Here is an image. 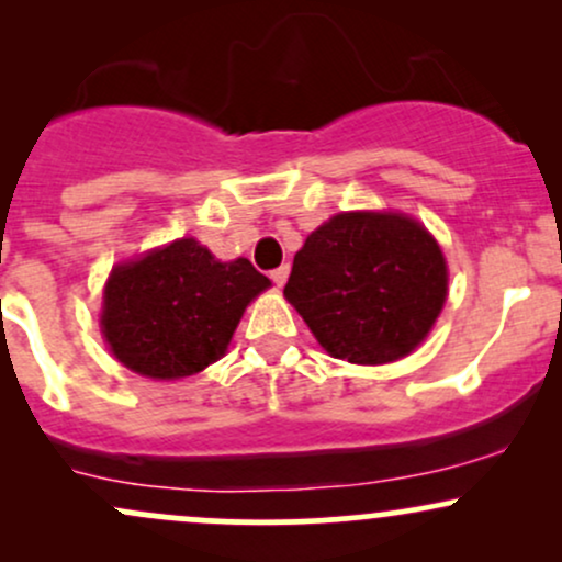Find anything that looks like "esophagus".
<instances>
[{
  "instance_id": "obj_1",
  "label": "esophagus",
  "mask_w": 562,
  "mask_h": 562,
  "mask_svg": "<svg viewBox=\"0 0 562 562\" xmlns=\"http://www.w3.org/2000/svg\"><path fill=\"white\" fill-rule=\"evenodd\" d=\"M288 274H290V269L288 267H280V269H274V272L269 274V277H272V282H274L277 288H282L288 282Z\"/></svg>"
}]
</instances>
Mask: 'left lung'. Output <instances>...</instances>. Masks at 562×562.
<instances>
[{"mask_svg":"<svg viewBox=\"0 0 562 562\" xmlns=\"http://www.w3.org/2000/svg\"><path fill=\"white\" fill-rule=\"evenodd\" d=\"M449 295L441 245L391 209L340 211L295 254L285 299L317 344L348 364H391L434 330Z\"/></svg>","mask_w":562,"mask_h":562,"instance_id":"obj_1","label":"left lung"}]
</instances>
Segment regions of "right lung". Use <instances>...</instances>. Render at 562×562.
I'll return each mask as SVG.
<instances>
[{
    "instance_id": "right-lung-1",
    "label": "right lung",
    "mask_w": 562,
    "mask_h": 562,
    "mask_svg": "<svg viewBox=\"0 0 562 562\" xmlns=\"http://www.w3.org/2000/svg\"><path fill=\"white\" fill-rule=\"evenodd\" d=\"M269 277L222 261L195 237L119 261L102 288L100 333L115 362L150 380L198 375L227 353L245 308Z\"/></svg>"
}]
</instances>
